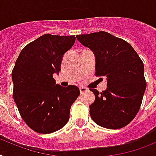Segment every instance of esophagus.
I'll list each match as a JSON object with an SVG mask.
<instances>
[{"instance_id":"esophagus-1","label":"esophagus","mask_w":156,"mask_h":156,"mask_svg":"<svg viewBox=\"0 0 156 156\" xmlns=\"http://www.w3.org/2000/svg\"><path fill=\"white\" fill-rule=\"evenodd\" d=\"M87 91V88L85 87H80V93H83V92H86Z\"/></svg>"}]
</instances>
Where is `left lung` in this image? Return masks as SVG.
<instances>
[{
  "mask_svg": "<svg viewBox=\"0 0 156 156\" xmlns=\"http://www.w3.org/2000/svg\"><path fill=\"white\" fill-rule=\"evenodd\" d=\"M77 40L89 48L96 56V76L107 77V89L99 92L89 106L96 124L108 129L127 126L138 113L146 89L144 66L129 43L100 31L77 35Z\"/></svg>",
  "mask_w": 156,
  "mask_h": 156,
  "instance_id": "left-lung-1",
  "label": "left lung"
}]
</instances>
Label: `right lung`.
Wrapping results in <instances>:
<instances>
[{"mask_svg":"<svg viewBox=\"0 0 156 156\" xmlns=\"http://www.w3.org/2000/svg\"><path fill=\"white\" fill-rule=\"evenodd\" d=\"M75 36L44 34L27 44L15 63L12 79L13 100L24 121L36 132L49 134L62 128L80 95L79 87L56 84L64 54Z\"/></svg>","mask_w":156,"mask_h":156,"instance_id":"add662e5","label":"right lung"}]
</instances>
